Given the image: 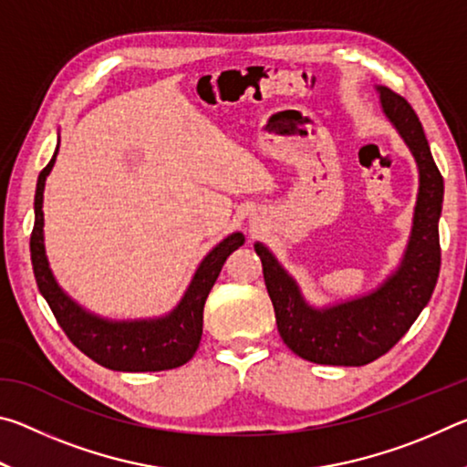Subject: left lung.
Returning a JSON list of instances; mask_svg holds the SVG:
<instances>
[{
  "label": "left lung",
  "instance_id": "obj_1",
  "mask_svg": "<svg viewBox=\"0 0 467 467\" xmlns=\"http://www.w3.org/2000/svg\"><path fill=\"white\" fill-rule=\"evenodd\" d=\"M377 92L385 117L406 141L420 175L412 233L398 270L365 296L315 309L272 251L255 243L284 344L317 365L362 367L389 352L431 300L441 270L442 177L410 102L385 86H377Z\"/></svg>",
  "mask_w": 467,
  "mask_h": 467
}]
</instances>
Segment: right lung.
Wrapping results in <instances>:
<instances>
[{"mask_svg":"<svg viewBox=\"0 0 467 467\" xmlns=\"http://www.w3.org/2000/svg\"><path fill=\"white\" fill-rule=\"evenodd\" d=\"M57 152L59 144L55 148L49 164L38 175L35 228L30 234V257H33L36 286L49 303L55 319L78 350L110 370H123V373H148L150 370L154 373V370H169L185 365L200 346L205 298L214 286L226 257L241 247L244 236L241 233H233L203 257L181 303L164 317L136 321L102 319L99 315L82 309L59 288L45 255L43 192Z\"/></svg>","mask_w":467,"mask_h":467,"instance_id":"1","label":"right lung"}]
</instances>
